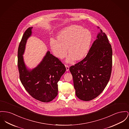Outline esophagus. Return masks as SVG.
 <instances>
[{"mask_svg": "<svg viewBox=\"0 0 129 129\" xmlns=\"http://www.w3.org/2000/svg\"><path fill=\"white\" fill-rule=\"evenodd\" d=\"M65 67H66V71H68L69 70V66L68 65H65Z\"/></svg>", "mask_w": 129, "mask_h": 129, "instance_id": "1", "label": "esophagus"}]
</instances>
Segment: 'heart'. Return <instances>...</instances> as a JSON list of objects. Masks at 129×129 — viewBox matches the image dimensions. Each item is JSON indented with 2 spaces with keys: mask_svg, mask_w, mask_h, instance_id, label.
<instances>
[{
  "mask_svg": "<svg viewBox=\"0 0 129 129\" xmlns=\"http://www.w3.org/2000/svg\"><path fill=\"white\" fill-rule=\"evenodd\" d=\"M57 39L51 38L50 46L54 55L59 59L69 53L67 61L72 62L75 59H82L87 53L91 44L92 35L88 29L81 26L73 25L61 30Z\"/></svg>",
  "mask_w": 129,
  "mask_h": 129,
  "instance_id": "1",
  "label": "heart"
}]
</instances>
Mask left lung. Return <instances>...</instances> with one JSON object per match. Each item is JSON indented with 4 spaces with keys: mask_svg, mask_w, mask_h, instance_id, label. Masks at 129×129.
<instances>
[{
    "mask_svg": "<svg viewBox=\"0 0 129 129\" xmlns=\"http://www.w3.org/2000/svg\"><path fill=\"white\" fill-rule=\"evenodd\" d=\"M100 31L86 56L69 68L76 95L83 101L98 96L105 88L111 75L112 49L106 34Z\"/></svg>",
    "mask_w": 129,
    "mask_h": 129,
    "instance_id": "obj_1",
    "label": "left lung"
}]
</instances>
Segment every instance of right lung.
<instances>
[{
  "label": "right lung",
  "instance_id": "right-lung-1",
  "mask_svg": "<svg viewBox=\"0 0 129 129\" xmlns=\"http://www.w3.org/2000/svg\"><path fill=\"white\" fill-rule=\"evenodd\" d=\"M32 28L29 27L25 31L18 47L17 65L19 78L25 90L33 98L48 102L57 95V83L66 69L61 61L49 51L36 68L30 71L27 69L22 55Z\"/></svg>",
  "mask_w": 129,
  "mask_h": 129
}]
</instances>
